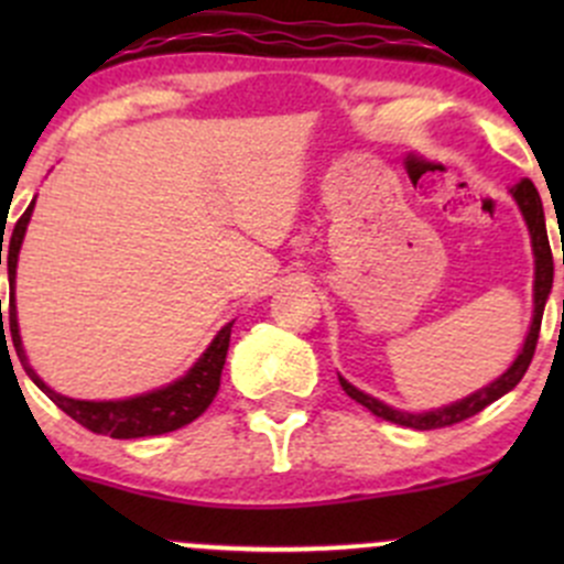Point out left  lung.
<instances>
[{"mask_svg": "<svg viewBox=\"0 0 564 564\" xmlns=\"http://www.w3.org/2000/svg\"><path fill=\"white\" fill-rule=\"evenodd\" d=\"M513 202L519 204L521 215H524V224L529 229V240H532V253H534V286H532V300H534V311H532V324H529V333L524 338V346H521L519 357L510 362L508 371L502 377H497L494 382H488L486 388L469 392L460 401L447 403V406L431 409V412H403V409L390 406V403L379 401V398L368 395V392L357 390L355 384L346 382L344 377H338L340 388L346 390V395L355 398L357 403L373 412L377 417L390 420L395 425H406V429H417V431H431V429H445V425L460 423V420L471 417V414L482 412L488 403H494L497 398H502L505 392H510L516 384L524 379L529 362H532L534 346H538V335H540V322H543V308L545 300L551 294V283H554V259H551V246H549V231H545V215H543V202H540V193L532 182L524 180L510 191ZM564 261V256H562Z\"/></svg>", "mask_w": 564, "mask_h": 564, "instance_id": "1", "label": "left lung"}]
</instances>
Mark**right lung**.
Wrapping results in <instances>:
<instances>
[{
	"label": "right lung",
	"mask_w": 564,
	"mask_h": 564,
	"mask_svg": "<svg viewBox=\"0 0 564 564\" xmlns=\"http://www.w3.org/2000/svg\"><path fill=\"white\" fill-rule=\"evenodd\" d=\"M32 209H35V198L26 207V213L21 215L19 224L13 226V231L8 235V246H0V264L4 259L8 264V281H10V314H8V327L13 335L15 355H19L21 366L30 373L32 382L37 384L56 406L65 414H70L76 423H82L84 429L95 431V434L111 436V440H139V436H158L169 434V431L182 429V425L193 423L198 414L207 412V406L213 403V398L218 395L220 388V371H224L226 351H229L231 340V324H224L218 329V335L213 338V344L202 351L196 362L185 371V377L174 379L172 384H163V388L141 392L133 398H117V401H82V398L62 395L54 388L43 382L37 377L35 368L26 360L24 344H21L19 333V311H15V267H19V253L21 242H24L26 226L32 220ZM4 242V231L2 240ZM6 253L2 254L1 250ZM0 318H2V303H0ZM4 329V322H2Z\"/></svg>",
	"instance_id": "add662e5"
}]
</instances>
